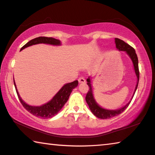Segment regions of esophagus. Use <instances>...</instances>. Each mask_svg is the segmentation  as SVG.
<instances>
[{"label":"esophagus","mask_w":155,"mask_h":155,"mask_svg":"<svg viewBox=\"0 0 155 155\" xmlns=\"http://www.w3.org/2000/svg\"><path fill=\"white\" fill-rule=\"evenodd\" d=\"M78 82H79L80 83H85V79L83 77L78 78Z\"/></svg>","instance_id":"obj_1"}]
</instances>
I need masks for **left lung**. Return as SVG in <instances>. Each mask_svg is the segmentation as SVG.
I'll return each mask as SVG.
<instances>
[{"instance_id":"1","label":"left lung","mask_w":155,"mask_h":155,"mask_svg":"<svg viewBox=\"0 0 155 155\" xmlns=\"http://www.w3.org/2000/svg\"><path fill=\"white\" fill-rule=\"evenodd\" d=\"M115 45H116V48L118 50H120V51H124L127 52V53L129 55V57H130V59L133 63L135 74L137 75V83L135 87V90L134 92L135 93V91L137 90V86H138L139 79H140V71H139L138 58H137V54H136L135 49L133 48L132 46H130L129 44L124 42V41L120 40V39L115 38ZM87 85L89 86V90L87 93V95L85 96V101L87 102V103L89 105V107H90L91 111L92 112V114L97 117H98V118L109 119L115 116H117V115L122 114V113L127 108L128 105H129V104L130 103L131 101H130L129 103H128L127 105H125L124 107L117 110H107V109H103L102 107L98 105V104L96 103L95 100L94 98L90 78H87ZM134 94H133V96H134Z\"/></svg>"}]
</instances>
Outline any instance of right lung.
Returning <instances> with one entry per match:
<instances>
[{"label": "right lung", "mask_w": 155, "mask_h": 155, "mask_svg": "<svg viewBox=\"0 0 155 155\" xmlns=\"http://www.w3.org/2000/svg\"><path fill=\"white\" fill-rule=\"evenodd\" d=\"M52 44V45H60V41L56 39L52 38H48V37H38L35 39L30 40L28 42H27L25 45L23 46L21 48V51L22 49L27 48L28 46L34 45V44ZM14 85L15 90H16V93L18 94V98H19L21 104L22 106L25 107V109L30 113V114H33L35 116L40 117V118L43 119H47L50 118L54 116L58 113L61 108L64 107L65 103L68 101V98H69L70 94H71L73 89H74L78 85V81H74L72 83H67L63 87L61 90H60L58 93H57L55 96L53 97L51 101L48 102L44 105H41L40 107H33L28 105L26 104L24 101L19 96V94L18 92V90L16 89V86L14 80Z\"/></svg>", "instance_id": "add662e5"}]
</instances>
